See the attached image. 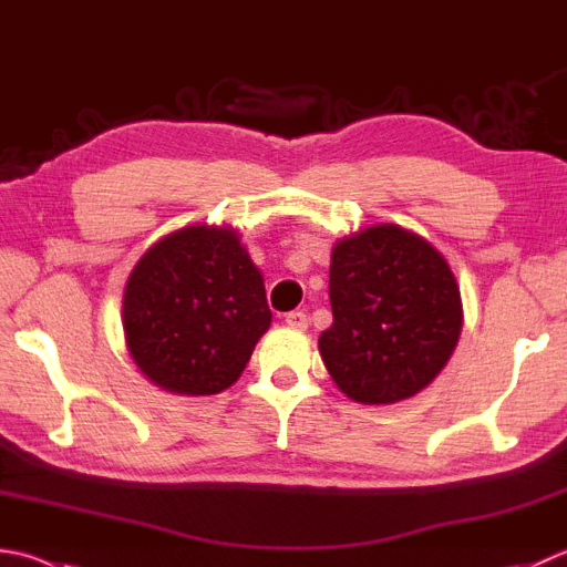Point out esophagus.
<instances>
[{"instance_id":"34e87169","label":"esophagus","mask_w":567,"mask_h":567,"mask_svg":"<svg viewBox=\"0 0 567 567\" xmlns=\"http://www.w3.org/2000/svg\"><path fill=\"white\" fill-rule=\"evenodd\" d=\"M285 321H287V327H292V329H307V324H309V317L305 315V312H290V315H285Z\"/></svg>"}]
</instances>
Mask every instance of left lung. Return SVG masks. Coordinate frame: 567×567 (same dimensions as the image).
Returning a JSON list of instances; mask_svg holds the SVG:
<instances>
[{
    "mask_svg": "<svg viewBox=\"0 0 567 567\" xmlns=\"http://www.w3.org/2000/svg\"><path fill=\"white\" fill-rule=\"evenodd\" d=\"M329 299L334 324L319 337L321 361L339 391L363 405L423 391L462 334V297L447 260L395 224L334 243Z\"/></svg>",
    "mask_w": 567,
    "mask_h": 567,
    "instance_id": "1",
    "label": "left lung"
}]
</instances>
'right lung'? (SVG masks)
<instances>
[{"label": "right lung", "mask_w": 567, "mask_h": 567, "mask_svg": "<svg viewBox=\"0 0 567 567\" xmlns=\"http://www.w3.org/2000/svg\"><path fill=\"white\" fill-rule=\"evenodd\" d=\"M270 321L262 275L233 228L169 233L142 255L122 295L132 361L179 395L236 383Z\"/></svg>", "instance_id": "1"}]
</instances>
